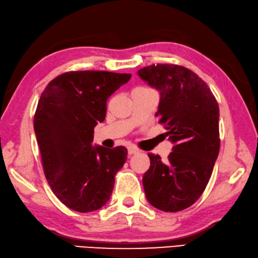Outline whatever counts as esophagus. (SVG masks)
<instances>
[{"label":"esophagus","instance_id":"esophagus-1","mask_svg":"<svg viewBox=\"0 0 258 258\" xmlns=\"http://www.w3.org/2000/svg\"><path fill=\"white\" fill-rule=\"evenodd\" d=\"M128 154L130 156H132V154H137L139 153V150L138 149H134V148H128Z\"/></svg>","mask_w":258,"mask_h":258}]
</instances>
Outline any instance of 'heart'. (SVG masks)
I'll return each mask as SVG.
<instances>
[{"label": "heart", "instance_id": "obj_1", "mask_svg": "<svg viewBox=\"0 0 258 258\" xmlns=\"http://www.w3.org/2000/svg\"><path fill=\"white\" fill-rule=\"evenodd\" d=\"M141 88H142V87H141Z\"/></svg>", "mask_w": 258, "mask_h": 258}]
</instances>
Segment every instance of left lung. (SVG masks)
I'll use <instances>...</instances> for the list:
<instances>
[{"mask_svg": "<svg viewBox=\"0 0 258 258\" xmlns=\"http://www.w3.org/2000/svg\"><path fill=\"white\" fill-rule=\"evenodd\" d=\"M160 91L157 117L174 143L166 161L149 153L143 187L150 204L165 212L193 205L207 187L220 150L219 106L208 84L176 64H152L138 71Z\"/></svg>", "mask_w": 258, "mask_h": 258, "instance_id": "left-lung-1", "label": "left lung"}]
</instances>
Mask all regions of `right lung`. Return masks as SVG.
Instances as JSON below:
<instances>
[{
	"mask_svg": "<svg viewBox=\"0 0 258 258\" xmlns=\"http://www.w3.org/2000/svg\"><path fill=\"white\" fill-rule=\"evenodd\" d=\"M132 77L107 71H71L53 79L37 105L34 128L46 179L60 202L77 212L107 203L127 150L93 147V130L105 120L107 99Z\"/></svg>",
	"mask_w": 258,
	"mask_h": 258,
	"instance_id": "add662e5",
	"label": "right lung"
}]
</instances>
